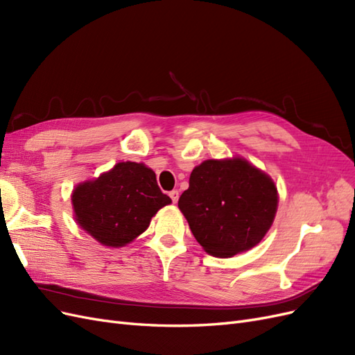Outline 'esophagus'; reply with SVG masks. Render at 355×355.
I'll list each match as a JSON object with an SVG mask.
<instances>
[{
	"mask_svg": "<svg viewBox=\"0 0 355 355\" xmlns=\"http://www.w3.org/2000/svg\"><path fill=\"white\" fill-rule=\"evenodd\" d=\"M170 198H171V201H173L175 204L178 202V200H179V191L178 189H173V191H170Z\"/></svg>",
	"mask_w": 355,
	"mask_h": 355,
	"instance_id": "1",
	"label": "esophagus"
}]
</instances>
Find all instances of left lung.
Masks as SVG:
<instances>
[{"instance_id":"1","label":"left lung","mask_w":355,"mask_h":355,"mask_svg":"<svg viewBox=\"0 0 355 355\" xmlns=\"http://www.w3.org/2000/svg\"><path fill=\"white\" fill-rule=\"evenodd\" d=\"M178 206L204 250L231 257L265 237L278 194L272 179L244 158L206 159L192 170Z\"/></svg>"}]
</instances>
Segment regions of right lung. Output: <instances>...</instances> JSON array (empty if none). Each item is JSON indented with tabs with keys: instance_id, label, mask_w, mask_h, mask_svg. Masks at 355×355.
<instances>
[{
	"instance_id": "1",
	"label": "right lung",
	"mask_w": 355,
	"mask_h": 355,
	"mask_svg": "<svg viewBox=\"0 0 355 355\" xmlns=\"http://www.w3.org/2000/svg\"><path fill=\"white\" fill-rule=\"evenodd\" d=\"M171 200L161 192L154 171L142 163L115 164L72 192L75 220L103 245L123 247L149 227Z\"/></svg>"
}]
</instances>
